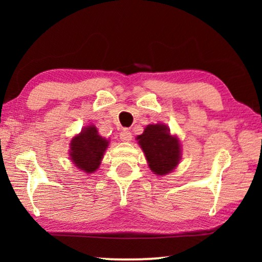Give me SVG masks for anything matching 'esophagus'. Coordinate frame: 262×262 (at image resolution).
Here are the masks:
<instances>
[{"mask_svg":"<svg viewBox=\"0 0 262 262\" xmlns=\"http://www.w3.org/2000/svg\"><path fill=\"white\" fill-rule=\"evenodd\" d=\"M120 139L123 142H130L131 139H132L131 132L128 131V130H126V128H125V130H123V131L120 132Z\"/></svg>","mask_w":262,"mask_h":262,"instance_id":"esophagus-1","label":"esophagus"}]
</instances>
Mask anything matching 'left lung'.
<instances>
[{
    "label": "left lung",
    "mask_w": 262,
    "mask_h": 262,
    "mask_svg": "<svg viewBox=\"0 0 262 262\" xmlns=\"http://www.w3.org/2000/svg\"><path fill=\"white\" fill-rule=\"evenodd\" d=\"M137 141L154 174L166 175L173 171L180 162V142L177 136L170 135L166 125H148L144 132L137 136Z\"/></svg>",
    "instance_id": "obj_1"
}]
</instances>
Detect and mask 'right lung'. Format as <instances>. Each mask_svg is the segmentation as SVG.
Masks as SVG:
<instances>
[{
  "mask_svg": "<svg viewBox=\"0 0 262 262\" xmlns=\"http://www.w3.org/2000/svg\"><path fill=\"white\" fill-rule=\"evenodd\" d=\"M107 146L108 141L98 134L94 125L85 126L71 138L69 154L71 162L84 173H94L100 167Z\"/></svg>",
  "mask_w": 262,
  "mask_h": 262,
  "instance_id": "add662e5",
  "label": "right lung"
}]
</instances>
